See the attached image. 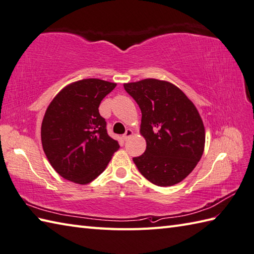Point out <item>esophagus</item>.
<instances>
[{
	"label": "esophagus",
	"mask_w": 254,
	"mask_h": 254,
	"mask_svg": "<svg viewBox=\"0 0 254 254\" xmlns=\"http://www.w3.org/2000/svg\"><path fill=\"white\" fill-rule=\"evenodd\" d=\"M132 135H133V131L131 130V128H127V130L126 131V133H124L123 135H122V138L124 139V141H127V139L130 138Z\"/></svg>",
	"instance_id": "1"
}]
</instances>
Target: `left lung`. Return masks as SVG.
<instances>
[{
    "mask_svg": "<svg viewBox=\"0 0 254 254\" xmlns=\"http://www.w3.org/2000/svg\"><path fill=\"white\" fill-rule=\"evenodd\" d=\"M123 86L142 111L146 150L133 158L138 171L159 187L181 182L204 152L205 128L195 106L166 80L146 78Z\"/></svg>",
    "mask_w": 254,
    "mask_h": 254,
    "instance_id": "obj_1",
    "label": "left lung"
}]
</instances>
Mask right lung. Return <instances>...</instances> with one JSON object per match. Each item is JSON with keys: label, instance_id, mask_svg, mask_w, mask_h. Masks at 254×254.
<instances>
[{"label": "right lung", "instance_id": "add662e5", "mask_svg": "<svg viewBox=\"0 0 254 254\" xmlns=\"http://www.w3.org/2000/svg\"><path fill=\"white\" fill-rule=\"evenodd\" d=\"M116 83L86 78L65 86L47 108L41 143L48 160L64 179L87 185L96 179L119 149L107 133L99 105Z\"/></svg>", "mask_w": 254, "mask_h": 254}]
</instances>
